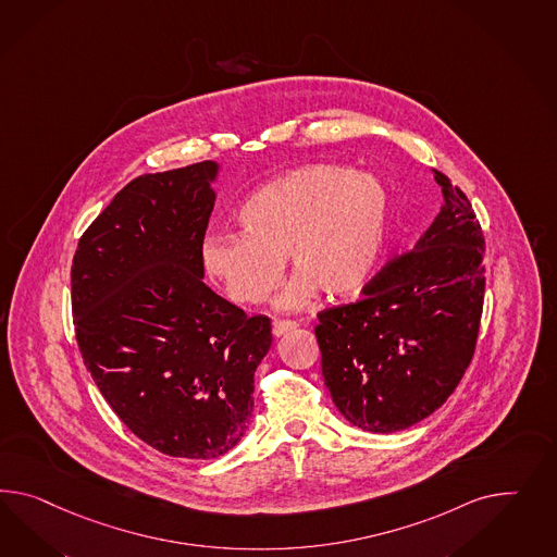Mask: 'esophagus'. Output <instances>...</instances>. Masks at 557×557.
Returning a JSON list of instances; mask_svg holds the SVG:
<instances>
[{
    "instance_id": "34e87169",
    "label": "esophagus",
    "mask_w": 557,
    "mask_h": 557,
    "mask_svg": "<svg viewBox=\"0 0 557 557\" xmlns=\"http://www.w3.org/2000/svg\"><path fill=\"white\" fill-rule=\"evenodd\" d=\"M296 326H298V322H294V320H273L271 331H273V336H284L286 332L294 331Z\"/></svg>"
}]
</instances>
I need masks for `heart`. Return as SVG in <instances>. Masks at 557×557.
Segmentation results:
<instances>
[{"label": "heart", "instance_id": "b5f03b06", "mask_svg": "<svg viewBox=\"0 0 557 557\" xmlns=\"http://www.w3.org/2000/svg\"><path fill=\"white\" fill-rule=\"evenodd\" d=\"M243 231H216L202 243V263L240 306L270 298L298 310L322 289L359 292L375 271L392 225V196L381 178L345 164H308L263 184L239 209Z\"/></svg>", "mask_w": 557, "mask_h": 557}]
</instances>
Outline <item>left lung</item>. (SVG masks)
Returning a JSON list of instances; mask_svg holds the SVG:
<instances>
[{"label":"left lung","instance_id":"left-lung-1","mask_svg":"<svg viewBox=\"0 0 557 557\" xmlns=\"http://www.w3.org/2000/svg\"><path fill=\"white\" fill-rule=\"evenodd\" d=\"M444 205L411 251L355 304L318 314L322 375L352 425L389 434L442 406L472 361L484 301V235L467 195L434 170Z\"/></svg>","mask_w":557,"mask_h":557}]
</instances>
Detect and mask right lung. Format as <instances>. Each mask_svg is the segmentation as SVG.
Returning <instances> with one entry per match:
<instances>
[{
	"instance_id": "right-lung-1",
	"label": "right lung",
	"mask_w": 557,
	"mask_h": 557,
	"mask_svg": "<svg viewBox=\"0 0 557 557\" xmlns=\"http://www.w3.org/2000/svg\"><path fill=\"white\" fill-rule=\"evenodd\" d=\"M216 162L144 174L109 202L76 247V343L107 404L162 454L211 460L253 413L268 317H247L202 282Z\"/></svg>"
}]
</instances>
